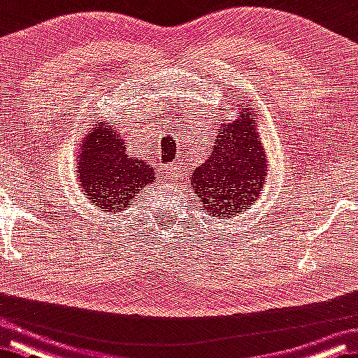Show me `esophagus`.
<instances>
[{
    "label": "esophagus",
    "instance_id": "1",
    "mask_svg": "<svg viewBox=\"0 0 358 358\" xmlns=\"http://www.w3.org/2000/svg\"><path fill=\"white\" fill-rule=\"evenodd\" d=\"M164 173H165V177H167L170 181H177V180H180L181 178V173L180 172V167L178 165H169V167H165L164 169Z\"/></svg>",
    "mask_w": 358,
    "mask_h": 358
}]
</instances>
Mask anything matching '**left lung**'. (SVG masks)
<instances>
[{
    "label": "left lung",
    "mask_w": 358,
    "mask_h": 358,
    "mask_svg": "<svg viewBox=\"0 0 358 358\" xmlns=\"http://www.w3.org/2000/svg\"><path fill=\"white\" fill-rule=\"evenodd\" d=\"M236 109L231 120L225 117L218 124L209 159L196 165L189 177L194 196L209 217L231 218L250 209L268 173L257 114L246 103Z\"/></svg>",
    "instance_id": "8db88e82"
}]
</instances>
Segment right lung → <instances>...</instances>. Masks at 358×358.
Listing matches in <instances>:
<instances>
[{
  "label": "right lung",
  "instance_id": "obj_1",
  "mask_svg": "<svg viewBox=\"0 0 358 358\" xmlns=\"http://www.w3.org/2000/svg\"><path fill=\"white\" fill-rule=\"evenodd\" d=\"M77 161V181L88 204L104 213H117L154 183L151 164L131 157L127 143L110 122H96L83 138Z\"/></svg>",
  "mask_w": 358,
  "mask_h": 358
}]
</instances>
